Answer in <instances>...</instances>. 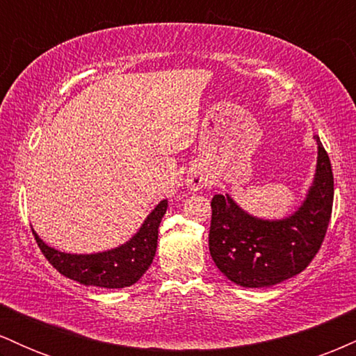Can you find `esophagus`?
Returning <instances> with one entry per match:
<instances>
[{"instance_id": "34e87169", "label": "esophagus", "mask_w": 356, "mask_h": 356, "mask_svg": "<svg viewBox=\"0 0 356 356\" xmlns=\"http://www.w3.org/2000/svg\"><path fill=\"white\" fill-rule=\"evenodd\" d=\"M204 184H206V181H204L202 175H199V174L192 175V177L187 179V186H189V189H192V191L202 189Z\"/></svg>"}]
</instances>
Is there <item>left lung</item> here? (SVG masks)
<instances>
[{
	"label": "left lung",
	"instance_id": "left-lung-1",
	"mask_svg": "<svg viewBox=\"0 0 356 356\" xmlns=\"http://www.w3.org/2000/svg\"><path fill=\"white\" fill-rule=\"evenodd\" d=\"M318 142L316 172L303 204L284 219H259L232 201L212 197L209 251L216 266L243 288H264L300 275L321 248L333 207L330 157Z\"/></svg>",
	"mask_w": 356,
	"mask_h": 356
}]
</instances>
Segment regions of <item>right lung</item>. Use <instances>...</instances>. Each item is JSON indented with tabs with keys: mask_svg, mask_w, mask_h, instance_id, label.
Returning <instances> with one entry per match:
<instances>
[{
	"mask_svg": "<svg viewBox=\"0 0 356 356\" xmlns=\"http://www.w3.org/2000/svg\"><path fill=\"white\" fill-rule=\"evenodd\" d=\"M167 211V199L155 206L136 234L122 246L93 254H70L50 248L35 234L40 249L50 264L63 276L85 286L117 289L137 283L152 264L157 251L159 226Z\"/></svg>",
	"mask_w": 356,
	"mask_h": 356,
	"instance_id": "add662e5",
	"label": "right lung"
}]
</instances>
